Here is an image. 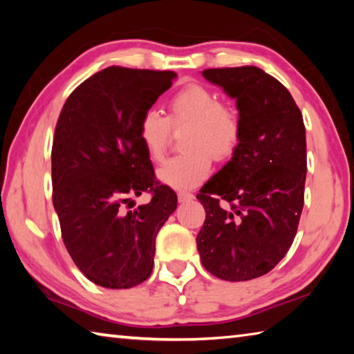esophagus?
Masks as SVG:
<instances>
[{"instance_id": "34e87169", "label": "esophagus", "mask_w": 354, "mask_h": 354, "mask_svg": "<svg viewBox=\"0 0 354 354\" xmlns=\"http://www.w3.org/2000/svg\"><path fill=\"white\" fill-rule=\"evenodd\" d=\"M194 198H195L194 194H189V192H179V194H178V201L179 203H185V201H190Z\"/></svg>"}]
</instances>
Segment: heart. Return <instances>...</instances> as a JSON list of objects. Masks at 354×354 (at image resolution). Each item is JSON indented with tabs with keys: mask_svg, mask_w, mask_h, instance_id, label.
I'll list each match as a JSON object with an SVG mask.
<instances>
[{
	"mask_svg": "<svg viewBox=\"0 0 354 354\" xmlns=\"http://www.w3.org/2000/svg\"><path fill=\"white\" fill-rule=\"evenodd\" d=\"M187 127L176 156L158 170V179L173 189H192L205 181L212 158L223 162L241 143L242 122L236 109L221 103L218 93L201 84H189L169 101V115L149 109L137 127V139L153 162H160L169 148L171 128Z\"/></svg>",
	"mask_w": 354,
	"mask_h": 354,
	"instance_id": "1",
	"label": "heart"
}]
</instances>
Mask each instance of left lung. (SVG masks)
Returning <instances> with one entry per match:
<instances>
[{"mask_svg":"<svg viewBox=\"0 0 354 354\" xmlns=\"http://www.w3.org/2000/svg\"><path fill=\"white\" fill-rule=\"evenodd\" d=\"M201 75L236 100L242 137L196 195L206 211L196 248L214 277L254 279L283 259L297 234L308 170L303 115L283 84L253 65Z\"/></svg>","mask_w":354,"mask_h":354,"instance_id":"8db88e82","label":"left lung"}]
</instances>
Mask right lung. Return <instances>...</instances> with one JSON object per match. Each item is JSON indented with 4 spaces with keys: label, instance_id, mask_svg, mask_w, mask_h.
<instances>
[{
    "label": "right lung",
    "instance_id": "add662e5",
    "mask_svg": "<svg viewBox=\"0 0 354 354\" xmlns=\"http://www.w3.org/2000/svg\"><path fill=\"white\" fill-rule=\"evenodd\" d=\"M175 77V71L107 67L80 84L59 115L53 205L68 254L97 286L129 289L153 272L156 236L178 198L156 183L137 127ZM143 191L152 201L127 212Z\"/></svg>",
    "mask_w": 354,
    "mask_h": 354
}]
</instances>
